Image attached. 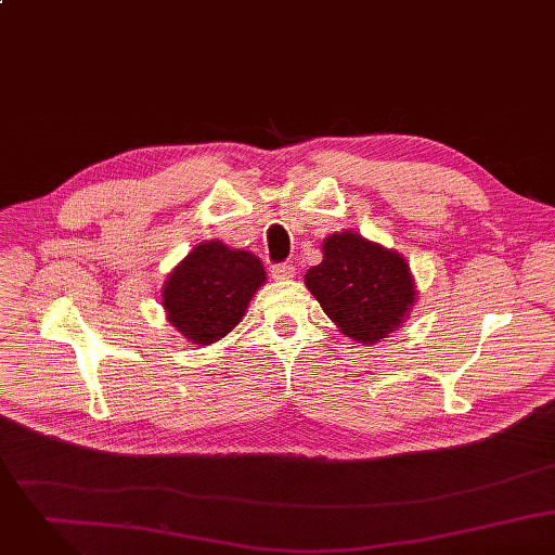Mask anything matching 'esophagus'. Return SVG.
Listing matches in <instances>:
<instances>
[{"instance_id": "obj_1", "label": "esophagus", "mask_w": 555, "mask_h": 555, "mask_svg": "<svg viewBox=\"0 0 555 555\" xmlns=\"http://www.w3.org/2000/svg\"><path fill=\"white\" fill-rule=\"evenodd\" d=\"M296 276V268L292 263H279V266H272V279L276 281H289Z\"/></svg>"}]
</instances>
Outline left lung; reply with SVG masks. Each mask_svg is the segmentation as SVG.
<instances>
[{
	"instance_id": "obj_1",
	"label": "left lung",
	"mask_w": 555,
	"mask_h": 555,
	"mask_svg": "<svg viewBox=\"0 0 555 555\" xmlns=\"http://www.w3.org/2000/svg\"><path fill=\"white\" fill-rule=\"evenodd\" d=\"M322 253V263L309 268L305 285L340 333L375 345L405 324L418 289L401 253L358 231L331 233Z\"/></svg>"
}]
</instances>
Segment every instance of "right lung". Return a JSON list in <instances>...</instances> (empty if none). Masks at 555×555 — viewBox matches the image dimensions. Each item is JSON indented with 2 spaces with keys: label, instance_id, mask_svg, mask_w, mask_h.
Segmentation results:
<instances>
[{
  "label": "right lung",
  "instance_id": "obj_1",
  "mask_svg": "<svg viewBox=\"0 0 555 555\" xmlns=\"http://www.w3.org/2000/svg\"><path fill=\"white\" fill-rule=\"evenodd\" d=\"M266 283L257 255L221 240L199 242L167 276L160 298L173 328L193 345H212L244 318Z\"/></svg>",
  "mask_w": 555,
  "mask_h": 555
}]
</instances>
